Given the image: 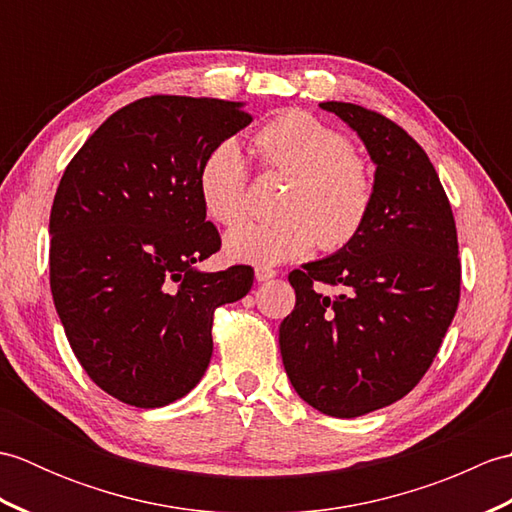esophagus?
<instances>
[{"mask_svg": "<svg viewBox=\"0 0 512 512\" xmlns=\"http://www.w3.org/2000/svg\"><path fill=\"white\" fill-rule=\"evenodd\" d=\"M273 277H277V270L270 268V266H257L255 268V279L259 284H264V281H270Z\"/></svg>", "mask_w": 512, "mask_h": 512, "instance_id": "34e87169", "label": "esophagus"}]
</instances>
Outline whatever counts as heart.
Here are the masks:
<instances>
[{
	"label": "heart",
	"instance_id": "heart-1",
	"mask_svg": "<svg viewBox=\"0 0 512 512\" xmlns=\"http://www.w3.org/2000/svg\"><path fill=\"white\" fill-rule=\"evenodd\" d=\"M264 169L292 173L281 217L246 222L226 235V255L246 264H281L321 244L341 250L358 237L374 206V180L341 132L306 112H286L255 136ZM198 191L215 222L237 224L248 211V167L233 138L217 143L198 171Z\"/></svg>",
	"mask_w": 512,
	"mask_h": 512
}]
</instances>
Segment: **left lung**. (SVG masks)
<instances>
[{"mask_svg":"<svg viewBox=\"0 0 512 512\" xmlns=\"http://www.w3.org/2000/svg\"><path fill=\"white\" fill-rule=\"evenodd\" d=\"M321 107L365 143L374 206L354 242L288 275L297 303L279 347L310 407L356 418L407 396L436 358L460 301L458 231L436 169L405 129L354 103Z\"/></svg>","mask_w":512,"mask_h":512,"instance_id":"8db88e82","label":"left lung"}]
</instances>
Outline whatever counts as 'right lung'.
I'll list each match as a JSON object with an SVG mask.
<instances>
[{
	"instance_id": "right-lung-1",
	"label": "right lung",
	"mask_w": 512,
	"mask_h": 512,
	"mask_svg": "<svg viewBox=\"0 0 512 512\" xmlns=\"http://www.w3.org/2000/svg\"><path fill=\"white\" fill-rule=\"evenodd\" d=\"M242 103L147 96L114 112L65 167L50 211V290L85 374L125 405L187 396L213 354V312L253 268L200 273L222 246L198 171L244 129Z\"/></svg>"
}]
</instances>
